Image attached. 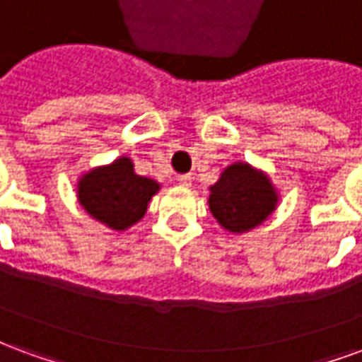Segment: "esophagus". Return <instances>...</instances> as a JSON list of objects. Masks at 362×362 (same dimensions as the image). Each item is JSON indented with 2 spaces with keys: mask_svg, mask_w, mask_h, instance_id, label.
Instances as JSON below:
<instances>
[{
  "mask_svg": "<svg viewBox=\"0 0 362 362\" xmlns=\"http://www.w3.org/2000/svg\"><path fill=\"white\" fill-rule=\"evenodd\" d=\"M176 180H178L180 186H186V188H188V186H192V174H180Z\"/></svg>",
  "mask_w": 362,
  "mask_h": 362,
  "instance_id": "esophagus-1",
  "label": "esophagus"
}]
</instances>
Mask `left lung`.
I'll use <instances>...</instances> for the list:
<instances>
[{"label": "left lung", "instance_id": "8db88e82", "mask_svg": "<svg viewBox=\"0 0 362 362\" xmlns=\"http://www.w3.org/2000/svg\"><path fill=\"white\" fill-rule=\"evenodd\" d=\"M209 194V209L223 228L246 233L258 227L277 205V194L266 174L236 163L225 168Z\"/></svg>", "mask_w": 362, "mask_h": 362}]
</instances>
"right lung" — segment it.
Wrapping results in <instances>:
<instances>
[{"mask_svg":"<svg viewBox=\"0 0 362 362\" xmlns=\"http://www.w3.org/2000/svg\"><path fill=\"white\" fill-rule=\"evenodd\" d=\"M157 192V182L137 176L127 157L90 170L77 186L85 211L114 230H124L141 219Z\"/></svg>","mask_w":362,"mask_h":362,"instance_id":"right-lung-1","label":"right lung"}]
</instances>
